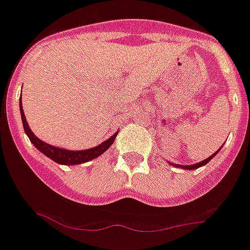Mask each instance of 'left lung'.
I'll return each instance as SVG.
<instances>
[{
    "label": "left lung",
    "instance_id": "1",
    "mask_svg": "<svg viewBox=\"0 0 250 250\" xmlns=\"http://www.w3.org/2000/svg\"><path fill=\"white\" fill-rule=\"evenodd\" d=\"M220 150H221V147H220V149L217 150L216 152H214L211 156H209L208 159H205L204 161H200V162H198V164H195V165H190V166H183V165H174V164H171V165H173V166H177V167H182V168H186V169H195V168H198V167H202V166H204V165H207L208 162H209L210 160H211L212 157H214L215 155H216L217 152L220 151Z\"/></svg>",
    "mask_w": 250,
    "mask_h": 250
}]
</instances>
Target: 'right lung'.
<instances>
[{
    "label": "right lung",
    "mask_w": 250,
    "mask_h": 250,
    "mask_svg": "<svg viewBox=\"0 0 250 250\" xmlns=\"http://www.w3.org/2000/svg\"><path fill=\"white\" fill-rule=\"evenodd\" d=\"M19 107H21V116L24 130H25L26 135H28V138L30 139V142L33 143L34 146L38 150H40L43 155H46V156L50 157L51 160H53V161L57 162V164L60 165H79L96 159V157L100 156L103 152H105L106 150L113 144V142H115L116 137H117L118 134V133H115V134L111 135L107 140H105V142H103L101 144H99L98 146L86 150H67L62 149V147L52 146V145L47 144V143L39 139V138L31 132L30 128H29L26 118L25 116H24L23 106H21V99H19Z\"/></svg>",
    "instance_id": "right-lung-1"
}]
</instances>
